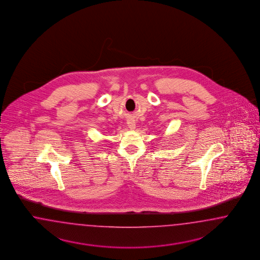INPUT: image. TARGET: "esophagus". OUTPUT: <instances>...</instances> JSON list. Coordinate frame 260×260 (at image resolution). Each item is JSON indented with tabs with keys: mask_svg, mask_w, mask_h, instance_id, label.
Wrapping results in <instances>:
<instances>
[{
	"mask_svg": "<svg viewBox=\"0 0 260 260\" xmlns=\"http://www.w3.org/2000/svg\"><path fill=\"white\" fill-rule=\"evenodd\" d=\"M127 126H128L131 129H134L135 128V121H134V119H129L127 121Z\"/></svg>",
	"mask_w": 260,
	"mask_h": 260,
	"instance_id": "34e87169",
	"label": "esophagus"
}]
</instances>
